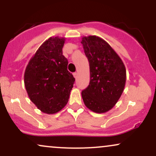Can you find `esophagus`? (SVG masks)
I'll use <instances>...</instances> for the list:
<instances>
[{"label": "esophagus", "mask_w": 156, "mask_h": 156, "mask_svg": "<svg viewBox=\"0 0 156 156\" xmlns=\"http://www.w3.org/2000/svg\"><path fill=\"white\" fill-rule=\"evenodd\" d=\"M73 76H74L75 78H77V77H78V73H73Z\"/></svg>", "instance_id": "34e87169"}]
</instances>
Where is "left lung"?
<instances>
[{
  "label": "left lung",
  "mask_w": 156,
  "mask_h": 156,
  "mask_svg": "<svg viewBox=\"0 0 156 156\" xmlns=\"http://www.w3.org/2000/svg\"><path fill=\"white\" fill-rule=\"evenodd\" d=\"M90 69L89 85L81 92L84 104L95 113L112 109L122 94L126 69L122 61L109 44L96 36L82 38Z\"/></svg>",
  "instance_id": "left-lung-1"
}]
</instances>
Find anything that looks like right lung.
<instances>
[{"label": "right lung", "mask_w": 156, "mask_h": 156, "mask_svg": "<svg viewBox=\"0 0 156 156\" xmlns=\"http://www.w3.org/2000/svg\"><path fill=\"white\" fill-rule=\"evenodd\" d=\"M64 38L46 40L28 62L24 83L30 100L41 112H58L67 105L75 78L67 70L68 61L62 54Z\"/></svg>", "instance_id": "add662e5"}]
</instances>
